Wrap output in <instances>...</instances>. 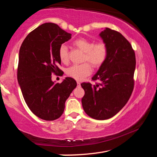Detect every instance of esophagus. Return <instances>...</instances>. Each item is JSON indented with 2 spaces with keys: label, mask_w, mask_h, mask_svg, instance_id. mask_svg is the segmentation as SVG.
Here are the masks:
<instances>
[{
  "label": "esophagus",
  "mask_w": 157,
  "mask_h": 157,
  "mask_svg": "<svg viewBox=\"0 0 157 157\" xmlns=\"http://www.w3.org/2000/svg\"><path fill=\"white\" fill-rule=\"evenodd\" d=\"M77 84H78V86H80V82H79V81H78V82H77Z\"/></svg>",
  "instance_id": "1"
}]
</instances>
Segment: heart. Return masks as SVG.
<instances>
[{"label": "heart", "instance_id": "obj_1", "mask_svg": "<svg viewBox=\"0 0 157 157\" xmlns=\"http://www.w3.org/2000/svg\"><path fill=\"white\" fill-rule=\"evenodd\" d=\"M73 45L84 52L82 64L74 65L66 71L67 75L76 80H82L89 76L92 72V64L94 68H100L105 63L108 55L107 44L100 41H95L86 38H78L73 41ZM59 57L62 62L67 63L69 62L68 50L66 45L62 44L59 48ZM90 63H89L88 62Z\"/></svg>", "mask_w": 157, "mask_h": 157}]
</instances>
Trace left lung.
Here are the masks:
<instances>
[{
    "label": "left lung",
    "instance_id": "1",
    "mask_svg": "<svg viewBox=\"0 0 157 157\" xmlns=\"http://www.w3.org/2000/svg\"><path fill=\"white\" fill-rule=\"evenodd\" d=\"M100 36L107 46V57L92 78L100 83L81 84L85 92L82 103L91 118L107 120L118 113L131 96L136 57L132 45L118 32L106 28Z\"/></svg>",
    "mask_w": 157,
    "mask_h": 157
}]
</instances>
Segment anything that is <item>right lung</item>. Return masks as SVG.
Segmentation results:
<instances>
[{
	"instance_id": "add662e5",
	"label": "right lung",
	"mask_w": 157,
	"mask_h": 157,
	"mask_svg": "<svg viewBox=\"0 0 157 157\" xmlns=\"http://www.w3.org/2000/svg\"><path fill=\"white\" fill-rule=\"evenodd\" d=\"M71 38V34L55 23H46L28 34L19 50L17 79L28 107L45 121H55L62 115L65 102L77 86L73 78L62 83L52 81V74L63 73L59 48Z\"/></svg>"
}]
</instances>
